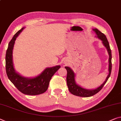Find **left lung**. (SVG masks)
I'll list each match as a JSON object with an SVG mask.
<instances>
[{
  "mask_svg": "<svg viewBox=\"0 0 121 121\" xmlns=\"http://www.w3.org/2000/svg\"><path fill=\"white\" fill-rule=\"evenodd\" d=\"M95 32H96V34L97 35V37L98 38L100 39L103 43V45L105 46L108 50V52L109 53V73L108 77L106 79L105 81L104 82L103 84H102L101 86L98 87V88H96L94 90H87V89H83L79 86V85L76 84L75 81V73L72 71V70L70 69L69 67L65 66V68L67 70V76H66V82L67 85H68V89L69 90L70 92L73 94V95L80 96V97H88L92 96L94 95H95L101 89L103 88L104 85L107 82L108 79L110 77L111 72V69H112V63H111V58H112V56H111V51L109 46V42L108 41L107 38L104 34L102 33L101 31L98 30V29H93Z\"/></svg>",
  "mask_w": 121,
  "mask_h": 121,
  "instance_id": "left-lung-1",
  "label": "left lung"
}]
</instances>
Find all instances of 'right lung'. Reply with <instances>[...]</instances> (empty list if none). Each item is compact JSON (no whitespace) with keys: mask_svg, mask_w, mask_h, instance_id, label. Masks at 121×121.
<instances>
[{"mask_svg":"<svg viewBox=\"0 0 121 121\" xmlns=\"http://www.w3.org/2000/svg\"><path fill=\"white\" fill-rule=\"evenodd\" d=\"M23 29L22 28L18 31L9 43L5 57L6 72L9 79L20 92L28 95H37L47 90L52 77L60 66L46 68L40 75L33 78H26L16 72L13 65L12 50L14 41Z\"/></svg>","mask_w":121,"mask_h":121,"instance_id":"add662e5","label":"right lung"}]
</instances>
